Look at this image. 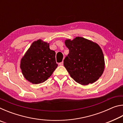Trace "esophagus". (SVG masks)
Returning a JSON list of instances; mask_svg holds the SVG:
<instances>
[{
	"label": "esophagus",
	"instance_id": "obj_1",
	"mask_svg": "<svg viewBox=\"0 0 123 123\" xmlns=\"http://www.w3.org/2000/svg\"><path fill=\"white\" fill-rule=\"evenodd\" d=\"M63 62H61L59 63L60 66H63Z\"/></svg>",
	"mask_w": 123,
	"mask_h": 123
}]
</instances>
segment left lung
I'll list each match as a JSON object with an SVG mask.
<instances>
[{
	"label": "left lung",
	"instance_id": "left-lung-1",
	"mask_svg": "<svg viewBox=\"0 0 123 123\" xmlns=\"http://www.w3.org/2000/svg\"><path fill=\"white\" fill-rule=\"evenodd\" d=\"M69 54L63 61L71 78L82 85L98 80L105 68L104 54L99 45L81 37L65 41Z\"/></svg>",
	"mask_w": 123,
	"mask_h": 123
}]
</instances>
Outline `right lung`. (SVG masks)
Returning a JSON list of instances; mask_svg holds the SVG:
<instances>
[{
  "mask_svg": "<svg viewBox=\"0 0 123 123\" xmlns=\"http://www.w3.org/2000/svg\"><path fill=\"white\" fill-rule=\"evenodd\" d=\"M55 52L49 44L39 39L32 43L20 61L24 78L33 84L44 82L57 67Z\"/></svg>",
  "mask_w": 123,
  "mask_h": 123,
  "instance_id": "add662e5",
  "label": "right lung"
}]
</instances>
